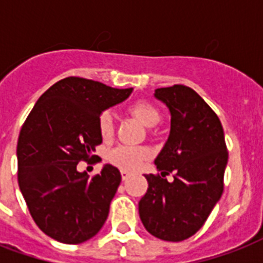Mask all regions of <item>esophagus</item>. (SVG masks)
<instances>
[{
	"label": "esophagus",
	"mask_w": 263,
	"mask_h": 263,
	"mask_svg": "<svg viewBox=\"0 0 263 263\" xmlns=\"http://www.w3.org/2000/svg\"><path fill=\"white\" fill-rule=\"evenodd\" d=\"M129 176H131V173L129 172H127V171H121V177H123L124 181L129 179Z\"/></svg>",
	"instance_id": "obj_1"
}]
</instances>
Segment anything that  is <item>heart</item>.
Wrapping results in <instances>:
<instances>
[{"label":"heart","mask_w":263,"mask_h":263,"mask_svg":"<svg viewBox=\"0 0 263 263\" xmlns=\"http://www.w3.org/2000/svg\"><path fill=\"white\" fill-rule=\"evenodd\" d=\"M129 113L134 117L139 120L140 123L147 128L156 127L161 121V115L158 109L154 105L144 101H138L129 106ZM99 134L103 139H109L115 131V120L110 111H103L98 119ZM148 153L146 148L140 147H119L110 153V161L120 168L127 171H136L143 164V161L147 158Z\"/></svg>","instance_id":"b5f03b06"}]
</instances>
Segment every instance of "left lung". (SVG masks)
Returning <instances> with one entry per match:
<instances>
[{"instance_id":"8db88e82","label":"left lung","mask_w":263,"mask_h":263,"mask_svg":"<svg viewBox=\"0 0 263 263\" xmlns=\"http://www.w3.org/2000/svg\"><path fill=\"white\" fill-rule=\"evenodd\" d=\"M154 97L171 113V131L154 160L161 175H144L147 192L139 216L153 236L181 241L202 228L224 190L228 164L224 129L212 107L192 88L175 84ZM174 173V181L164 176Z\"/></svg>"}]
</instances>
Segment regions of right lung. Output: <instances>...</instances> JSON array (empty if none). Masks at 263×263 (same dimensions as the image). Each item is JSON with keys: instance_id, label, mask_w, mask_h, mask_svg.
<instances>
[{"instance_id": "obj_1", "label": "right lung", "mask_w": 263, "mask_h": 263, "mask_svg": "<svg viewBox=\"0 0 263 263\" xmlns=\"http://www.w3.org/2000/svg\"><path fill=\"white\" fill-rule=\"evenodd\" d=\"M132 90L71 76L45 91L27 117L17 140L18 187L35 224L51 239L79 245L105 224L120 171L106 164L90 179L78 164L97 157L101 113Z\"/></svg>"}]
</instances>
